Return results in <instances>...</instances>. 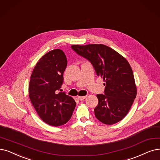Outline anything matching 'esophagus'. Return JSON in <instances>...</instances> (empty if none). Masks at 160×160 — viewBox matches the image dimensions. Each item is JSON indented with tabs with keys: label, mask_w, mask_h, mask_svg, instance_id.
Wrapping results in <instances>:
<instances>
[{
	"label": "esophagus",
	"mask_w": 160,
	"mask_h": 160,
	"mask_svg": "<svg viewBox=\"0 0 160 160\" xmlns=\"http://www.w3.org/2000/svg\"><path fill=\"white\" fill-rule=\"evenodd\" d=\"M86 97H87L86 96H84V97H78V98L79 100H81H81H83L84 99H85V98H86Z\"/></svg>",
	"instance_id": "obj_1"
}]
</instances>
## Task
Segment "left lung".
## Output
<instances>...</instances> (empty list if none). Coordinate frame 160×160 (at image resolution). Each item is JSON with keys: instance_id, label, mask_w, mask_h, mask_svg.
Instances as JSON below:
<instances>
[{"instance_id": "left-lung-1", "label": "left lung", "mask_w": 160, "mask_h": 160, "mask_svg": "<svg viewBox=\"0 0 160 160\" xmlns=\"http://www.w3.org/2000/svg\"><path fill=\"white\" fill-rule=\"evenodd\" d=\"M72 49L91 62L105 83L104 94L97 97L95 116L102 123L113 125L128 113L137 96V86L131 67L123 56L104 44L72 45Z\"/></svg>"}]
</instances>
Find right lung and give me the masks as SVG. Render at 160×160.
Here are the masks:
<instances>
[{"label":"right lung","instance_id":"obj_1","mask_svg":"<svg viewBox=\"0 0 160 160\" xmlns=\"http://www.w3.org/2000/svg\"><path fill=\"white\" fill-rule=\"evenodd\" d=\"M67 63L63 50L49 51L37 63L30 78L31 104L44 122L54 127L66 124L76 106L72 97L59 92Z\"/></svg>","mask_w":160,"mask_h":160}]
</instances>
